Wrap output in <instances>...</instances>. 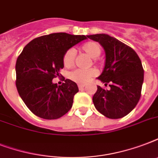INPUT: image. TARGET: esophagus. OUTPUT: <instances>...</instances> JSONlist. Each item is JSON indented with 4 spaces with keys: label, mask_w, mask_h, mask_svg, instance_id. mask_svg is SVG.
<instances>
[{
    "label": "esophagus",
    "mask_w": 158,
    "mask_h": 158,
    "mask_svg": "<svg viewBox=\"0 0 158 158\" xmlns=\"http://www.w3.org/2000/svg\"><path fill=\"white\" fill-rule=\"evenodd\" d=\"M78 87H79V89H84V87H85V85H84V84H79Z\"/></svg>",
    "instance_id": "1"
}]
</instances>
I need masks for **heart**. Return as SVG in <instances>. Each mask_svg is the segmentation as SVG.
Here are the masks:
<instances>
[{
    "label": "heart",
    "mask_w": 158,
    "mask_h": 158,
    "mask_svg": "<svg viewBox=\"0 0 158 158\" xmlns=\"http://www.w3.org/2000/svg\"><path fill=\"white\" fill-rule=\"evenodd\" d=\"M81 50L88 56L94 59V62H97L98 57L101 55L102 48L100 44L96 42H88L81 46ZM76 52L74 48H69L64 52L63 56V64L67 68H70L74 65L75 60ZM97 74L95 69H74L69 73V77L72 81L77 84H85Z\"/></svg>",
    "instance_id": "heart-1"
}]
</instances>
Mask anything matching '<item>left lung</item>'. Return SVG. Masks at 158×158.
Instances as JSON below:
<instances>
[{
    "mask_svg": "<svg viewBox=\"0 0 158 158\" xmlns=\"http://www.w3.org/2000/svg\"><path fill=\"white\" fill-rule=\"evenodd\" d=\"M87 37L98 42L105 51V67L98 79L106 86L110 84L108 90L98 86L93 97L94 106L106 117H124L136 106L141 97L143 68L139 57L130 47L107 34Z\"/></svg>",
    "mask_w": 158,
    "mask_h": 158,
    "instance_id": "left-lung-1",
    "label": "left lung"
}]
</instances>
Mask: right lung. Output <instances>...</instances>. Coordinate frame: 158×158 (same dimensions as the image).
Returning a JSON list of instances; mask_svg holds the SVG:
<instances>
[{
	"label": "right lung",
	"mask_w": 158,
	"mask_h": 158,
	"mask_svg": "<svg viewBox=\"0 0 158 158\" xmlns=\"http://www.w3.org/2000/svg\"><path fill=\"white\" fill-rule=\"evenodd\" d=\"M87 36L51 33L34 38L24 47L15 64L16 88L27 107L37 116L55 120L66 114L79 92L76 83L65 79L57 86L52 79L63 69V56Z\"/></svg>",
	"instance_id": "add662e5"
}]
</instances>
